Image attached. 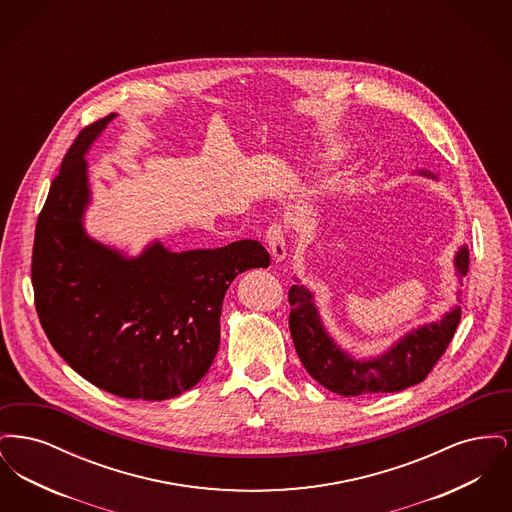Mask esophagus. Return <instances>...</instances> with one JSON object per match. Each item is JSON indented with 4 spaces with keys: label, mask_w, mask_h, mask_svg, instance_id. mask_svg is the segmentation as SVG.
<instances>
[{
    "label": "esophagus",
    "mask_w": 512,
    "mask_h": 512,
    "mask_svg": "<svg viewBox=\"0 0 512 512\" xmlns=\"http://www.w3.org/2000/svg\"><path fill=\"white\" fill-rule=\"evenodd\" d=\"M267 244L274 261L286 259V228L280 222H272L267 230Z\"/></svg>",
    "instance_id": "obj_1"
}]
</instances>
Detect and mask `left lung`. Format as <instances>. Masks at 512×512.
<instances>
[{
    "label": "left lung",
    "instance_id": "obj_1",
    "mask_svg": "<svg viewBox=\"0 0 512 512\" xmlns=\"http://www.w3.org/2000/svg\"><path fill=\"white\" fill-rule=\"evenodd\" d=\"M455 265L459 274L466 276L470 265L466 247L459 249ZM288 299L292 305L290 332L301 363L326 390L347 397L401 391L422 382L445 353L461 320V307H455L439 322L407 334L382 357L355 361L324 332L313 293L293 284Z\"/></svg>",
    "mask_w": 512,
    "mask_h": 512
}]
</instances>
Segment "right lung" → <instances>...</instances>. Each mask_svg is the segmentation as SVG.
Segmentation results:
<instances>
[{
    "mask_svg": "<svg viewBox=\"0 0 512 512\" xmlns=\"http://www.w3.org/2000/svg\"><path fill=\"white\" fill-rule=\"evenodd\" d=\"M115 113L80 130L38 215L32 286L53 349L99 390L165 401L194 388L219 351L222 299L249 268L268 267L255 240L172 253L153 244L136 259L90 240L84 153Z\"/></svg>",
    "mask_w": 512,
    "mask_h": 512,
    "instance_id": "add662e5",
    "label": "right lung"
}]
</instances>
